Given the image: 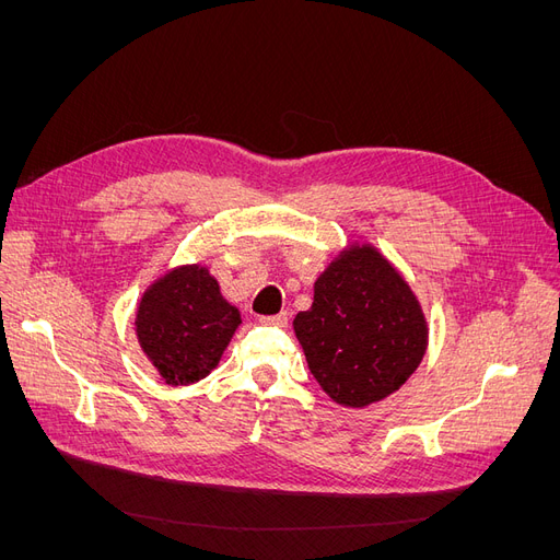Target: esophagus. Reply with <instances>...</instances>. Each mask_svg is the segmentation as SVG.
I'll use <instances>...</instances> for the list:
<instances>
[{
  "instance_id": "esophagus-1",
  "label": "esophagus",
  "mask_w": 560,
  "mask_h": 560,
  "mask_svg": "<svg viewBox=\"0 0 560 560\" xmlns=\"http://www.w3.org/2000/svg\"><path fill=\"white\" fill-rule=\"evenodd\" d=\"M262 325L268 327H285L288 325V313H277V315H262L260 317Z\"/></svg>"
}]
</instances>
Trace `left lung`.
Here are the masks:
<instances>
[{
	"instance_id": "8db88e82",
	"label": "left lung",
	"mask_w": 560,
	"mask_h": 560,
	"mask_svg": "<svg viewBox=\"0 0 560 560\" xmlns=\"http://www.w3.org/2000/svg\"><path fill=\"white\" fill-rule=\"evenodd\" d=\"M311 374L336 404L365 408L399 390L429 345L424 311L376 247L347 245L292 319Z\"/></svg>"
}]
</instances>
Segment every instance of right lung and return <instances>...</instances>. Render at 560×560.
Returning <instances> with one entry per match:
<instances>
[{
	"label": "right lung",
	"instance_id": "obj_1",
	"mask_svg": "<svg viewBox=\"0 0 560 560\" xmlns=\"http://www.w3.org/2000/svg\"><path fill=\"white\" fill-rule=\"evenodd\" d=\"M241 313L201 262L179 265L142 292L136 336L167 386H190L218 368Z\"/></svg>",
	"mask_w": 560,
	"mask_h": 560
}]
</instances>
